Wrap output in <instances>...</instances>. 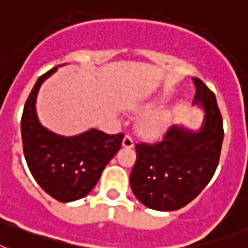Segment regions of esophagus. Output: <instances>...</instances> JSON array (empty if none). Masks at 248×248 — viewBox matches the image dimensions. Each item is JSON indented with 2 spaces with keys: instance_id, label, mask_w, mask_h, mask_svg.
Segmentation results:
<instances>
[{
  "instance_id": "esophagus-1",
  "label": "esophagus",
  "mask_w": 248,
  "mask_h": 248,
  "mask_svg": "<svg viewBox=\"0 0 248 248\" xmlns=\"http://www.w3.org/2000/svg\"><path fill=\"white\" fill-rule=\"evenodd\" d=\"M122 146L126 149H131V148H134V140L130 138V136H124V140H122Z\"/></svg>"
}]
</instances>
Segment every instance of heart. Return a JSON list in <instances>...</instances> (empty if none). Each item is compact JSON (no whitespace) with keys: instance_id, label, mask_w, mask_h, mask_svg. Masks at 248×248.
<instances>
[{"instance_id":"1","label":"heart","mask_w":248,"mask_h":248,"mask_svg":"<svg viewBox=\"0 0 248 248\" xmlns=\"http://www.w3.org/2000/svg\"><path fill=\"white\" fill-rule=\"evenodd\" d=\"M170 122V114L166 108H158L144 114L138 122L139 135L148 140L160 138Z\"/></svg>"}]
</instances>
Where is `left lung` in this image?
<instances>
[{"instance_id": "obj_1", "label": "left lung", "mask_w": 248, "mask_h": 248, "mask_svg": "<svg viewBox=\"0 0 248 248\" xmlns=\"http://www.w3.org/2000/svg\"><path fill=\"white\" fill-rule=\"evenodd\" d=\"M194 106L202 110L199 128L172 124L160 142L136 145L130 186L140 202L158 211L186 206L210 182L223 144V121L214 93L192 78Z\"/></svg>"}]
</instances>
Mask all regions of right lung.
I'll list each match as a JSON object with an SVG mask.
<instances>
[{
	"instance_id": "1",
	"label": "right lung",
	"mask_w": 248,
	"mask_h": 248,
	"mask_svg": "<svg viewBox=\"0 0 248 248\" xmlns=\"http://www.w3.org/2000/svg\"><path fill=\"white\" fill-rule=\"evenodd\" d=\"M58 67L35 82L24 107L21 138L24 155L34 180L57 201L71 202L93 190L107 164L120 150L124 134L108 135L89 128L78 135L63 136L40 124L35 108L38 93Z\"/></svg>"
}]
</instances>
